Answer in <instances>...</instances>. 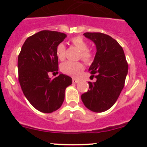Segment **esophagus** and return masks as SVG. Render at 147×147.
<instances>
[{
	"instance_id": "obj_1",
	"label": "esophagus",
	"mask_w": 147,
	"mask_h": 147,
	"mask_svg": "<svg viewBox=\"0 0 147 147\" xmlns=\"http://www.w3.org/2000/svg\"><path fill=\"white\" fill-rule=\"evenodd\" d=\"M79 81H78V80L75 79V78H72V82L73 83H78Z\"/></svg>"
}]
</instances>
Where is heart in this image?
Wrapping results in <instances>:
<instances>
[{
  "mask_svg": "<svg viewBox=\"0 0 147 147\" xmlns=\"http://www.w3.org/2000/svg\"><path fill=\"white\" fill-rule=\"evenodd\" d=\"M71 42L80 50V57L87 64H90L93 60V54L88 49V42L81 36H77L71 40ZM65 46L63 43H60L57 47L56 53L59 60L65 59ZM60 69L64 74L69 76L75 77L79 75L84 69V65L80 62L66 61L60 65Z\"/></svg>",
  "mask_w": 147,
  "mask_h": 147,
  "instance_id": "heart-1",
  "label": "heart"
}]
</instances>
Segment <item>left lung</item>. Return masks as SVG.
<instances>
[{"label":"left lung","instance_id":"8db88e82","mask_svg":"<svg viewBox=\"0 0 147 147\" xmlns=\"http://www.w3.org/2000/svg\"><path fill=\"white\" fill-rule=\"evenodd\" d=\"M97 48L94 61L89 71L97 81L89 82L90 90L81 96L84 106L94 112L112 107L124 88L128 64L121 45L117 40L101 32H85Z\"/></svg>","mask_w":147,"mask_h":147}]
</instances>
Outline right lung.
I'll list each match as a JSON object with an SVG mask.
<instances>
[{
	"mask_svg": "<svg viewBox=\"0 0 147 147\" xmlns=\"http://www.w3.org/2000/svg\"><path fill=\"white\" fill-rule=\"evenodd\" d=\"M67 35L42 30L25 41L18 60V80L28 102L36 109L51 113L58 109L65 100L66 87L72 78L64 74L51 79L50 72L58 73L57 47Z\"/></svg>",
	"mask_w": 147,
	"mask_h": 147,
	"instance_id": "1",
	"label": "right lung"
}]
</instances>
